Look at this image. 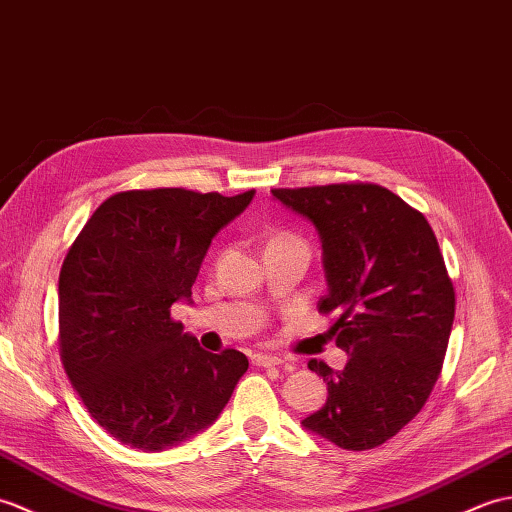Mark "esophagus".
Masks as SVG:
<instances>
[{"label":"esophagus","mask_w":512,"mask_h":512,"mask_svg":"<svg viewBox=\"0 0 512 512\" xmlns=\"http://www.w3.org/2000/svg\"><path fill=\"white\" fill-rule=\"evenodd\" d=\"M254 363L260 368H276L282 363L280 357H274V355H254Z\"/></svg>","instance_id":"34e87169"}]
</instances>
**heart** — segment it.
<instances>
[{
    "mask_svg": "<svg viewBox=\"0 0 512 512\" xmlns=\"http://www.w3.org/2000/svg\"><path fill=\"white\" fill-rule=\"evenodd\" d=\"M269 245H304V247H306V243L302 241V238H300L298 234L287 232V230H278V232L271 234V236L267 238V247H269Z\"/></svg>",
    "mask_w": 512,
    "mask_h": 512,
    "instance_id": "heart-1",
    "label": "heart"
}]
</instances>
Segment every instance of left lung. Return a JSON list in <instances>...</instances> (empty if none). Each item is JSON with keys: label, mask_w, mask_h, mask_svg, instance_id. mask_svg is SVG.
I'll list each match as a JSON object with an SVG mask.
<instances>
[{"label": "left lung", "mask_w": 512, "mask_h": 512, "mask_svg": "<svg viewBox=\"0 0 512 512\" xmlns=\"http://www.w3.org/2000/svg\"><path fill=\"white\" fill-rule=\"evenodd\" d=\"M271 192L320 232L328 293L317 311L335 317L328 335L348 352L342 372L309 361L328 399L302 425L348 451L379 447L423 410L445 361L456 289L436 234L368 181Z\"/></svg>", "instance_id": "8db88e82"}]
</instances>
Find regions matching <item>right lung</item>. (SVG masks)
<instances>
[{
	"mask_svg": "<svg viewBox=\"0 0 512 512\" xmlns=\"http://www.w3.org/2000/svg\"><path fill=\"white\" fill-rule=\"evenodd\" d=\"M254 190L186 188L105 199L67 249L59 276L63 368L96 423L124 445L162 451L217 420L249 361L203 350L170 306L190 298L208 247Z\"/></svg>",
	"mask_w": 512,
	"mask_h": 512,
	"instance_id": "right-lung-1",
	"label": "right lung"
}]
</instances>
